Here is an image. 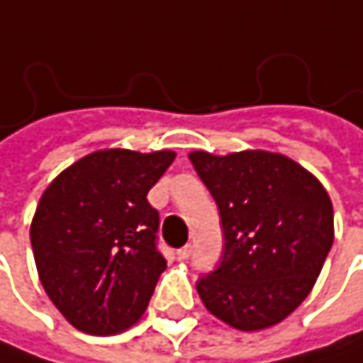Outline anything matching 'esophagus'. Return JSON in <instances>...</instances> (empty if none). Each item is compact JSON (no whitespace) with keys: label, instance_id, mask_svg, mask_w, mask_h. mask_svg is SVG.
Segmentation results:
<instances>
[{"label":"esophagus","instance_id":"obj_1","mask_svg":"<svg viewBox=\"0 0 363 363\" xmlns=\"http://www.w3.org/2000/svg\"><path fill=\"white\" fill-rule=\"evenodd\" d=\"M177 256H179V260H186L189 256H191V246L186 244V246H182L181 250L177 252Z\"/></svg>","mask_w":363,"mask_h":363}]
</instances>
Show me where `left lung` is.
<instances>
[{"instance_id":"obj_1","label":"left lung","mask_w":363,"mask_h":363,"mask_svg":"<svg viewBox=\"0 0 363 363\" xmlns=\"http://www.w3.org/2000/svg\"><path fill=\"white\" fill-rule=\"evenodd\" d=\"M212 193L225 235L220 264L201 275L206 309L254 332L286 320L311 292L334 242L324 184L281 153H189Z\"/></svg>"}]
</instances>
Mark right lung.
<instances>
[{"label": "right lung", "instance_id": "obj_1", "mask_svg": "<svg viewBox=\"0 0 363 363\" xmlns=\"http://www.w3.org/2000/svg\"><path fill=\"white\" fill-rule=\"evenodd\" d=\"M174 151H94L43 191L31 223L39 281L73 328L107 336L140 320L166 269L147 193Z\"/></svg>", "mask_w": 363, "mask_h": 363}]
</instances>
